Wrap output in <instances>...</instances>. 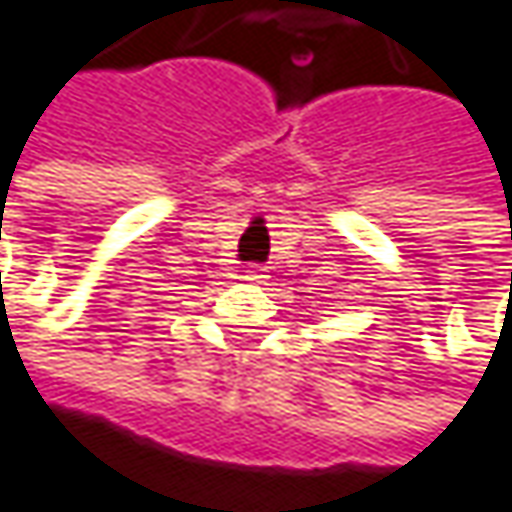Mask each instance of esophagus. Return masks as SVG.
Wrapping results in <instances>:
<instances>
[{
  "mask_svg": "<svg viewBox=\"0 0 512 512\" xmlns=\"http://www.w3.org/2000/svg\"><path fill=\"white\" fill-rule=\"evenodd\" d=\"M243 278H246V281H252V284H263L266 269H263V266H246V269H243Z\"/></svg>",
  "mask_w": 512,
  "mask_h": 512,
  "instance_id": "1",
  "label": "esophagus"
}]
</instances>
